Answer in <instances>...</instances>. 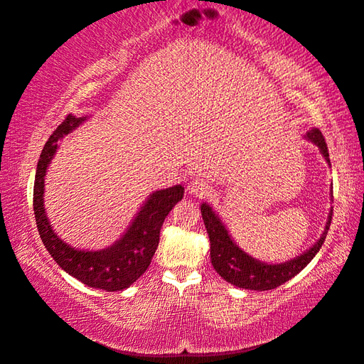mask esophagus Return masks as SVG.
<instances>
[{
    "instance_id": "esophagus-1",
    "label": "esophagus",
    "mask_w": 364,
    "mask_h": 364,
    "mask_svg": "<svg viewBox=\"0 0 364 364\" xmlns=\"http://www.w3.org/2000/svg\"><path fill=\"white\" fill-rule=\"evenodd\" d=\"M187 192H188V195H193V196H198V198H201V196L208 195L209 183L205 181V178H195V181L188 183Z\"/></svg>"
}]
</instances>
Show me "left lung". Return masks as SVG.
<instances>
[{"instance_id":"8db88e82","label":"left lung","mask_w":364,"mask_h":364,"mask_svg":"<svg viewBox=\"0 0 364 364\" xmlns=\"http://www.w3.org/2000/svg\"><path fill=\"white\" fill-rule=\"evenodd\" d=\"M305 139L310 140L311 144H315L320 149L323 158L331 166L328 145L324 142V137L320 129H316V127L310 129ZM201 215L203 220H205L209 241H211V262L215 272L227 283L238 286V288L251 291H270L278 288V286H282L286 282H289L291 278H294L299 272H302L311 262V259L316 256V252L321 250L324 238H326L329 230L331 219H333V209L329 211L326 227H324L321 237L316 240V243L310 246L301 256L282 264H267L262 262V260L254 259L250 254H246L235 243L225 224L220 220L219 214L208 203H203L201 205Z\"/></svg>"}]
</instances>
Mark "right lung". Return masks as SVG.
<instances>
[{
	"instance_id": "right-lung-1",
	"label": "right lung",
	"mask_w": 364,
	"mask_h": 364,
	"mask_svg": "<svg viewBox=\"0 0 364 364\" xmlns=\"http://www.w3.org/2000/svg\"><path fill=\"white\" fill-rule=\"evenodd\" d=\"M86 119L87 117L76 118L73 114H68L44 145L40 159H38L33 187L36 227L44 247L63 272L80 279L89 288L123 291L129 288L134 282H137L149 269L159 243V230H161L163 222L171 209L183 198V187L174 186L150 193L129 227L126 228V232L108 247L97 251H85L68 245L54 232L46 215L44 177H46L48 168L57 149H59L57 142L63 136L75 131Z\"/></svg>"
}]
</instances>
